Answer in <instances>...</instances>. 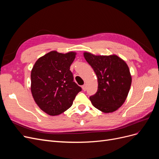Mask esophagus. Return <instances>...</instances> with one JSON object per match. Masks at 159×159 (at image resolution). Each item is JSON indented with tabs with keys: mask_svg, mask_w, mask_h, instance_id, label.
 I'll use <instances>...</instances> for the list:
<instances>
[{
	"mask_svg": "<svg viewBox=\"0 0 159 159\" xmlns=\"http://www.w3.org/2000/svg\"><path fill=\"white\" fill-rule=\"evenodd\" d=\"M82 89H83L84 91H86V89H87V87H86V85L85 84L82 85Z\"/></svg>",
	"mask_w": 159,
	"mask_h": 159,
	"instance_id": "obj_1",
	"label": "esophagus"
}]
</instances>
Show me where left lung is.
Wrapping results in <instances>:
<instances>
[{"mask_svg":"<svg viewBox=\"0 0 159 159\" xmlns=\"http://www.w3.org/2000/svg\"><path fill=\"white\" fill-rule=\"evenodd\" d=\"M85 59L97 75L98 91L90 96L93 106L103 113H111L125 101L131 85L129 67L115 55L95 56L85 52Z\"/></svg>","mask_w":159,"mask_h":159,"instance_id":"obj_1","label":"left lung"}]
</instances>
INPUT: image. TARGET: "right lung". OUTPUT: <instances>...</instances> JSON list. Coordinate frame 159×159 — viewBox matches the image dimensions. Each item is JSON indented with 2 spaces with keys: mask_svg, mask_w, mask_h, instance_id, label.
<instances>
[{
  "mask_svg": "<svg viewBox=\"0 0 159 159\" xmlns=\"http://www.w3.org/2000/svg\"><path fill=\"white\" fill-rule=\"evenodd\" d=\"M71 52L52 51L40 57L31 71V91L43 111L57 115L69 109L81 88L74 81L70 67L75 57Z\"/></svg>",
  "mask_w": 159,
  "mask_h": 159,
  "instance_id": "right-lung-1",
  "label": "right lung"
}]
</instances>
